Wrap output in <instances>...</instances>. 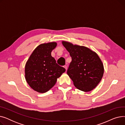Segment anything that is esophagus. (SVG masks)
I'll list each match as a JSON object with an SVG mask.
<instances>
[{"instance_id":"esophagus-1","label":"esophagus","mask_w":125,"mask_h":125,"mask_svg":"<svg viewBox=\"0 0 125 125\" xmlns=\"http://www.w3.org/2000/svg\"><path fill=\"white\" fill-rule=\"evenodd\" d=\"M63 67L65 68V69H66V70H67V66H66V65H64V66Z\"/></svg>"}]
</instances>
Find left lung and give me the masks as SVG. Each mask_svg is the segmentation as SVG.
I'll use <instances>...</instances> for the list:
<instances>
[{
    "mask_svg": "<svg viewBox=\"0 0 125 125\" xmlns=\"http://www.w3.org/2000/svg\"><path fill=\"white\" fill-rule=\"evenodd\" d=\"M62 43L72 58L67 73L74 86L86 92L95 89L104 73L103 64L99 57L84 46L73 45L65 41Z\"/></svg>",
    "mask_w": 125,
    "mask_h": 125,
    "instance_id": "obj_1",
    "label": "left lung"
}]
</instances>
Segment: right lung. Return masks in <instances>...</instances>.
<instances>
[{"instance_id": "obj_1", "label": "right lung", "mask_w": 125, "mask_h": 125, "mask_svg": "<svg viewBox=\"0 0 125 125\" xmlns=\"http://www.w3.org/2000/svg\"><path fill=\"white\" fill-rule=\"evenodd\" d=\"M56 42L39 44L35 49L25 65V79L29 86L38 93L47 92L53 87L57 78L65 71L59 66L51 52Z\"/></svg>"}]
</instances>
